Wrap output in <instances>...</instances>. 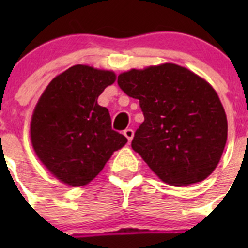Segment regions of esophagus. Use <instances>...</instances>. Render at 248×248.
I'll list each match as a JSON object with an SVG mask.
<instances>
[{
    "mask_svg": "<svg viewBox=\"0 0 248 248\" xmlns=\"http://www.w3.org/2000/svg\"><path fill=\"white\" fill-rule=\"evenodd\" d=\"M124 137H126V138L128 139V141H131V140L133 139L134 132H133V129L127 128V129H124Z\"/></svg>",
    "mask_w": 248,
    "mask_h": 248,
    "instance_id": "1",
    "label": "esophagus"
}]
</instances>
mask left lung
<instances>
[{"mask_svg": "<svg viewBox=\"0 0 248 248\" xmlns=\"http://www.w3.org/2000/svg\"><path fill=\"white\" fill-rule=\"evenodd\" d=\"M117 84L127 96L139 99L144 114L132 149L162 181L188 186L215 170L228 122L209 82L185 67L163 63L121 73Z\"/></svg>", "mask_w": 248, "mask_h": 248, "instance_id": "1", "label": "left lung"}]
</instances>
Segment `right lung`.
I'll return each instance as SVG.
<instances>
[{
    "label": "right lung",
    "mask_w": 248,
    "mask_h": 248,
    "mask_svg": "<svg viewBox=\"0 0 248 248\" xmlns=\"http://www.w3.org/2000/svg\"><path fill=\"white\" fill-rule=\"evenodd\" d=\"M116 76L76 64L50 81L31 120V142L42 163L55 177L84 186L104 168L127 138L111 129L109 110L97 103Z\"/></svg>",
    "instance_id": "obj_1"
}]
</instances>
